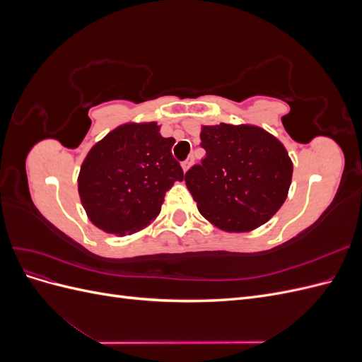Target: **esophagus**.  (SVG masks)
I'll return each mask as SVG.
<instances>
[{"instance_id":"esophagus-1","label":"esophagus","mask_w":362,"mask_h":362,"mask_svg":"<svg viewBox=\"0 0 362 362\" xmlns=\"http://www.w3.org/2000/svg\"><path fill=\"white\" fill-rule=\"evenodd\" d=\"M192 163H193V157H189L187 160H185L184 163H182V170H184V173L187 172L189 169H190V166H192Z\"/></svg>"}]
</instances>
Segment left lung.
I'll return each instance as SVG.
<instances>
[{
    "label": "left lung",
    "mask_w": 362,
    "mask_h": 362,
    "mask_svg": "<svg viewBox=\"0 0 362 362\" xmlns=\"http://www.w3.org/2000/svg\"><path fill=\"white\" fill-rule=\"evenodd\" d=\"M206 156L185 173V185L208 222L249 233L286 202L293 163L281 141L255 125H202Z\"/></svg>",
    "instance_id": "obj_1"
}]
</instances>
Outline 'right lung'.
I'll list each match as a JSON object with an SVG mask.
<instances>
[{
	"instance_id": "1",
	"label": "right lung",
	"mask_w": 362,
	"mask_h": 362,
	"mask_svg": "<svg viewBox=\"0 0 362 362\" xmlns=\"http://www.w3.org/2000/svg\"><path fill=\"white\" fill-rule=\"evenodd\" d=\"M173 137H163L157 122H128L110 131L86 156L78 193L89 221L115 235H129L160 214L164 194L182 181L172 157Z\"/></svg>"
}]
</instances>
